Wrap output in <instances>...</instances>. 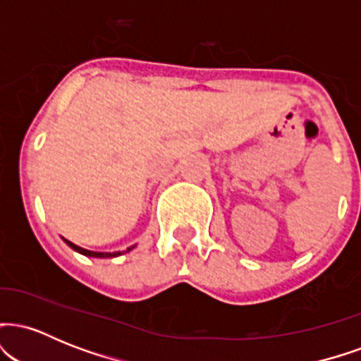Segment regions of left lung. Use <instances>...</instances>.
<instances>
[{
    "label": "left lung",
    "instance_id": "1",
    "mask_svg": "<svg viewBox=\"0 0 361 361\" xmlns=\"http://www.w3.org/2000/svg\"><path fill=\"white\" fill-rule=\"evenodd\" d=\"M66 241V239H64ZM69 244V246L73 247L74 251H78V252H81V255H85V256H93V258H114V256H118L120 252H97V251H88V250H82V247H80V246H76V244H73V243H69V241H66Z\"/></svg>",
    "mask_w": 361,
    "mask_h": 361
}]
</instances>
